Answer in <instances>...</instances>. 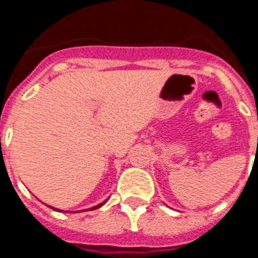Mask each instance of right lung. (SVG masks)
Masks as SVG:
<instances>
[{
	"mask_svg": "<svg viewBox=\"0 0 258 258\" xmlns=\"http://www.w3.org/2000/svg\"><path fill=\"white\" fill-rule=\"evenodd\" d=\"M104 203H102V204H99V206H95V207H93V208H90V211H94V209H98L99 208V207H102L103 206ZM55 211H59V209H55ZM59 212H61V211H59Z\"/></svg>",
	"mask_w": 258,
	"mask_h": 258,
	"instance_id": "obj_1",
	"label": "right lung"
}]
</instances>
